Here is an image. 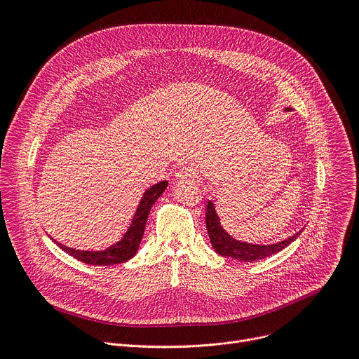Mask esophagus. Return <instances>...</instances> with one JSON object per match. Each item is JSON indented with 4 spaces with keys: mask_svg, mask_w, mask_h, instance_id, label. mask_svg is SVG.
<instances>
[{
    "mask_svg": "<svg viewBox=\"0 0 359 359\" xmlns=\"http://www.w3.org/2000/svg\"><path fill=\"white\" fill-rule=\"evenodd\" d=\"M176 179L179 182H194L197 179V173L190 169V168H182L177 173H176Z\"/></svg>",
    "mask_w": 359,
    "mask_h": 359,
    "instance_id": "34e87169",
    "label": "esophagus"
}]
</instances>
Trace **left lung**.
<instances>
[{"instance_id": "left-lung-1", "label": "left lung", "mask_w": 359, "mask_h": 359, "mask_svg": "<svg viewBox=\"0 0 359 359\" xmlns=\"http://www.w3.org/2000/svg\"><path fill=\"white\" fill-rule=\"evenodd\" d=\"M287 111H290V108H287ZM206 226H208L209 237H210L215 251L219 252L220 255H226V257H233L234 260H238L241 263H250V262L263 260L266 257H270V255L281 251L290 243H292L302 231V230H299L290 238L283 240L277 244H269V245H259V244L237 241L231 236H229V233H226V230L220 226V219L216 213L215 204L212 201L208 203Z\"/></svg>"}]
</instances>
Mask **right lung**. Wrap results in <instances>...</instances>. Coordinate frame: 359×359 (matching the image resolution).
<instances>
[{"mask_svg": "<svg viewBox=\"0 0 359 359\" xmlns=\"http://www.w3.org/2000/svg\"><path fill=\"white\" fill-rule=\"evenodd\" d=\"M166 187H168V180H163L161 183L153 184L150 189H147L143 193V197L139 203V208L136 209V213L123 238L115 243L114 245L108 247L107 250L82 251V250H74V248L65 247L58 243L60 248H62L65 252L72 255L74 259L90 266H112V264H119L130 260L137 252L139 244L144 233V226H146L149 212L153 204H155V201L162 196Z\"/></svg>", "mask_w": 359, "mask_h": 359, "instance_id": "obj_1", "label": "right lung"}]
</instances>
